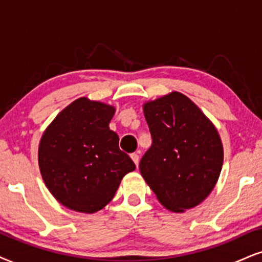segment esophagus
I'll use <instances>...</instances> for the list:
<instances>
[{
	"instance_id": "1",
	"label": "esophagus",
	"mask_w": 262,
	"mask_h": 262,
	"mask_svg": "<svg viewBox=\"0 0 262 262\" xmlns=\"http://www.w3.org/2000/svg\"><path fill=\"white\" fill-rule=\"evenodd\" d=\"M130 158H132V160H133L135 165H137V167H138V164H139V155L138 154H132L130 155Z\"/></svg>"
}]
</instances>
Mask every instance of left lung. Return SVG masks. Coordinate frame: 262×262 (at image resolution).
Instances as JSON below:
<instances>
[{
	"label": "left lung",
	"mask_w": 262,
	"mask_h": 262,
	"mask_svg": "<svg viewBox=\"0 0 262 262\" xmlns=\"http://www.w3.org/2000/svg\"><path fill=\"white\" fill-rule=\"evenodd\" d=\"M152 145L140 173L174 213L197 207L214 190L224 163L217 129L191 99L171 92L142 105Z\"/></svg>",
	"instance_id": "obj_1"
}]
</instances>
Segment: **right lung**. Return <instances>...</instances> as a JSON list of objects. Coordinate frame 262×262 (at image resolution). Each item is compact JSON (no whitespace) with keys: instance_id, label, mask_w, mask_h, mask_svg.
I'll list each match as a JSON object with an SVG mask.
<instances>
[{"instance_id":"1","label":"right lung","mask_w":262,"mask_h":262,"mask_svg":"<svg viewBox=\"0 0 262 262\" xmlns=\"http://www.w3.org/2000/svg\"><path fill=\"white\" fill-rule=\"evenodd\" d=\"M116 108L82 97L57 115L38 145V167L46 186L59 203L93 214L114 198L134 162L118 147L108 124Z\"/></svg>"}]
</instances>
